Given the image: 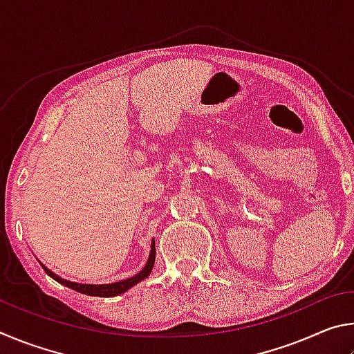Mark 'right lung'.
Returning <instances> with one entry per match:
<instances>
[{"label": "right lung", "mask_w": 354, "mask_h": 354, "mask_svg": "<svg viewBox=\"0 0 354 354\" xmlns=\"http://www.w3.org/2000/svg\"><path fill=\"white\" fill-rule=\"evenodd\" d=\"M154 259H156V245H154V239L151 241V250H149V256L148 261L145 263V267L142 270L134 274V277L117 281V283H111V284H81V283H73V281L64 279L56 274L55 272H51L50 268H46L44 263L40 262V266L46 272L48 277H51L53 279H56L57 283H61L62 286H67L70 289H73L80 293H84V295H91V297H117L120 293H124L127 290H129L131 287H134L137 283L145 279L149 273L153 270L154 266Z\"/></svg>", "instance_id": "1"}]
</instances>
